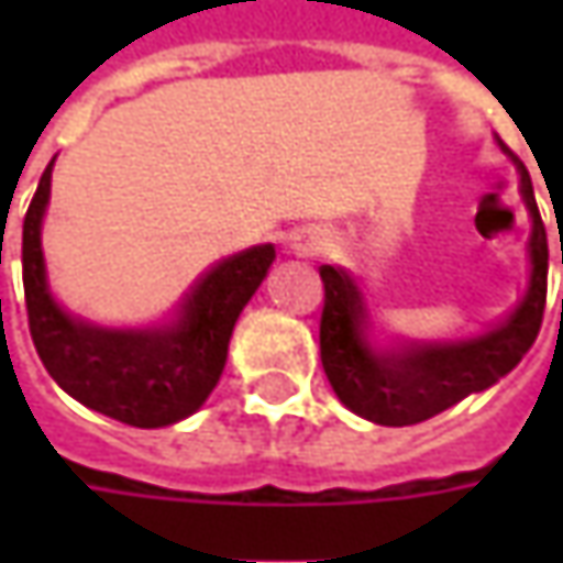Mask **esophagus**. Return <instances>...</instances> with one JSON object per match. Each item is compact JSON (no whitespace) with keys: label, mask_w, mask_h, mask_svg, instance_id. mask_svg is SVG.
Returning a JSON list of instances; mask_svg holds the SVG:
<instances>
[{"label":"esophagus","mask_w":563,"mask_h":563,"mask_svg":"<svg viewBox=\"0 0 563 563\" xmlns=\"http://www.w3.org/2000/svg\"><path fill=\"white\" fill-rule=\"evenodd\" d=\"M294 250H300V253H319L322 250V238L316 231H303V234L294 238Z\"/></svg>","instance_id":"34e87169"}]
</instances>
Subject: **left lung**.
Masks as SVG:
<instances>
[{
    "instance_id": "left-lung-1",
    "label": "left lung",
    "mask_w": 563,
    "mask_h": 563,
    "mask_svg": "<svg viewBox=\"0 0 563 563\" xmlns=\"http://www.w3.org/2000/svg\"><path fill=\"white\" fill-rule=\"evenodd\" d=\"M520 175V197L530 209V282L523 300L498 325L461 341H407L376 344L369 338V310L357 282L341 266H322L325 307L319 322L322 369L338 400L378 426H413L454 407L473 391H486L505 378L532 347L545 310L549 241L536 206L527 165L498 141Z\"/></svg>"
}]
</instances>
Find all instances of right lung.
<instances>
[{"label":"right lung","mask_w":563,"mask_h":563,"mask_svg":"<svg viewBox=\"0 0 563 563\" xmlns=\"http://www.w3.org/2000/svg\"><path fill=\"white\" fill-rule=\"evenodd\" d=\"M55 163V159H53ZM53 163L24 216V300L33 347L62 391L102 417L159 429L203 407L225 369L228 341L247 300L263 285L275 247L256 244L216 263L190 288L172 319L143 329H109L71 316L49 291L43 216Z\"/></svg>","instance_id":"right-lung-1"}]
</instances>
